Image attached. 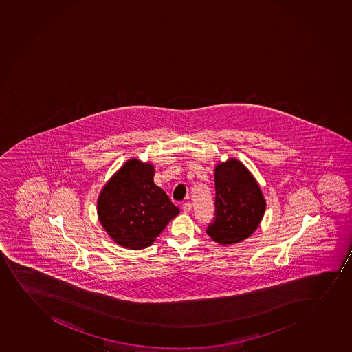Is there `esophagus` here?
<instances>
[{"mask_svg": "<svg viewBox=\"0 0 352 352\" xmlns=\"http://www.w3.org/2000/svg\"><path fill=\"white\" fill-rule=\"evenodd\" d=\"M182 210L185 212H190L192 210V204H189V202L182 204Z\"/></svg>", "mask_w": 352, "mask_h": 352, "instance_id": "obj_1", "label": "esophagus"}]
</instances>
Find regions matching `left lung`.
I'll return each instance as SVG.
<instances>
[{"label":"left lung","instance_id":"obj_1","mask_svg":"<svg viewBox=\"0 0 352 352\" xmlns=\"http://www.w3.org/2000/svg\"><path fill=\"white\" fill-rule=\"evenodd\" d=\"M215 217L207 234L221 245L243 242L257 230L266 200L261 186L239 159L216 164Z\"/></svg>","mask_w":352,"mask_h":352}]
</instances>
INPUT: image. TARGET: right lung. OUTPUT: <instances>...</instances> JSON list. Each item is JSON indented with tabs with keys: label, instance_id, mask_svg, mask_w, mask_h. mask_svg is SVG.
<instances>
[{
	"label": "right lung",
	"instance_id": "1",
	"mask_svg": "<svg viewBox=\"0 0 352 352\" xmlns=\"http://www.w3.org/2000/svg\"><path fill=\"white\" fill-rule=\"evenodd\" d=\"M153 177V164L129 159L98 194L100 223L122 248L142 250L152 245L180 212Z\"/></svg>",
	"mask_w": 352,
	"mask_h": 352
}]
</instances>
